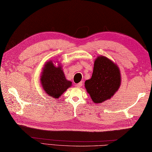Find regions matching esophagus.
<instances>
[{"label":"esophagus","mask_w":152,"mask_h":152,"mask_svg":"<svg viewBox=\"0 0 152 152\" xmlns=\"http://www.w3.org/2000/svg\"><path fill=\"white\" fill-rule=\"evenodd\" d=\"M76 88H81V87L82 86V82H80V83H77V84H76V86H75Z\"/></svg>","instance_id":"esophagus-1"}]
</instances>
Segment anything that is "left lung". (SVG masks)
I'll list each match as a JSON object with an SVG mask.
<instances>
[{"mask_svg": "<svg viewBox=\"0 0 152 152\" xmlns=\"http://www.w3.org/2000/svg\"><path fill=\"white\" fill-rule=\"evenodd\" d=\"M121 84L118 66L104 56L95 61L91 79L85 82V88L94 103L102 102L111 99Z\"/></svg>", "mask_w": 152, "mask_h": 152, "instance_id": "obj_1", "label": "left lung"}]
</instances>
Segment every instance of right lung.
I'll use <instances>...</instances> for the list:
<instances>
[{
    "instance_id": "obj_1",
    "label": "right lung",
    "mask_w": 152,
    "mask_h": 152,
    "mask_svg": "<svg viewBox=\"0 0 152 152\" xmlns=\"http://www.w3.org/2000/svg\"><path fill=\"white\" fill-rule=\"evenodd\" d=\"M40 82L46 94L55 99L59 98L72 86V82L66 79L61 65L56 66L51 61L45 64Z\"/></svg>"
}]
</instances>
